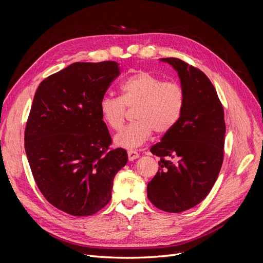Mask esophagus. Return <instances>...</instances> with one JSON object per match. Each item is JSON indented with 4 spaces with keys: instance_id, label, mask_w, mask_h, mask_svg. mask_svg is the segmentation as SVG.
I'll return each mask as SVG.
<instances>
[{
    "instance_id": "1",
    "label": "esophagus",
    "mask_w": 263,
    "mask_h": 263,
    "mask_svg": "<svg viewBox=\"0 0 263 263\" xmlns=\"http://www.w3.org/2000/svg\"><path fill=\"white\" fill-rule=\"evenodd\" d=\"M127 155H128V160L129 161H134V160H136V159L139 158V155L136 153V151H133V150H129L128 153H127Z\"/></svg>"
}]
</instances>
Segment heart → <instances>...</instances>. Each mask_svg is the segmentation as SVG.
<instances>
[{
    "mask_svg": "<svg viewBox=\"0 0 263 263\" xmlns=\"http://www.w3.org/2000/svg\"><path fill=\"white\" fill-rule=\"evenodd\" d=\"M121 97H105L100 102L102 121L113 130L124 124L126 107L133 108L135 123L125 127L114 137V145L134 150L142 146L155 132L169 133L182 116L185 106V91L182 85L147 71H136L119 87Z\"/></svg>",
    "mask_w": 263,
    "mask_h": 263,
    "instance_id": "obj_1",
    "label": "heart"
}]
</instances>
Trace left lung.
I'll return each mask as SVG.
<instances>
[{
    "label": "left lung",
    "mask_w": 263,
    "mask_h": 263,
    "mask_svg": "<svg viewBox=\"0 0 263 263\" xmlns=\"http://www.w3.org/2000/svg\"><path fill=\"white\" fill-rule=\"evenodd\" d=\"M160 61L178 72L185 91V106L179 123L150 149L161 160L148 183L147 196L159 210L181 213L200 204L217 180L224 158V108L201 70L177 58ZM171 158L178 162L173 164Z\"/></svg>",
    "instance_id": "8db88e82"
}]
</instances>
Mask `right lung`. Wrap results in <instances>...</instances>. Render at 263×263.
I'll use <instances>...</instances> for the list:
<instances>
[{
	"label": "right lung",
	"instance_id": "1",
	"mask_svg": "<svg viewBox=\"0 0 263 263\" xmlns=\"http://www.w3.org/2000/svg\"><path fill=\"white\" fill-rule=\"evenodd\" d=\"M121 68L115 61L74 62L39 84L25 129V150L38 189L72 216L93 215L110 201L126 150L112 138L100 102Z\"/></svg>",
	"mask_w": 263,
	"mask_h": 263
}]
</instances>
